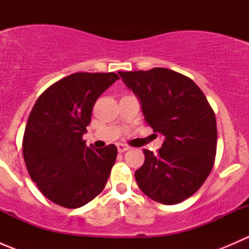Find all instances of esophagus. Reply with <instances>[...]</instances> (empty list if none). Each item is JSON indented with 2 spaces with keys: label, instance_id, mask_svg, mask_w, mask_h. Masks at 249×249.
<instances>
[{
  "label": "esophagus",
  "instance_id": "1",
  "mask_svg": "<svg viewBox=\"0 0 249 249\" xmlns=\"http://www.w3.org/2000/svg\"><path fill=\"white\" fill-rule=\"evenodd\" d=\"M117 148H118V152H119V153H124V152H126L127 149H129V147H127V145H125V144H123V143H118Z\"/></svg>",
  "mask_w": 249,
  "mask_h": 249
}]
</instances>
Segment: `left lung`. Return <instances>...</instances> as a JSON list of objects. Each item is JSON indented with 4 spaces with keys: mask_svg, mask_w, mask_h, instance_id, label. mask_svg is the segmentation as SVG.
<instances>
[{
    "mask_svg": "<svg viewBox=\"0 0 249 249\" xmlns=\"http://www.w3.org/2000/svg\"><path fill=\"white\" fill-rule=\"evenodd\" d=\"M139 97L144 120L165 137L157 154L143 149L135 172L140 189L154 201L175 205L200 189L217 152V123L202 90L190 78L162 67L118 72Z\"/></svg>",
    "mask_w": 249,
    "mask_h": 249,
    "instance_id": "8db88e82",
    "label": "left lung"
}]
</instances>
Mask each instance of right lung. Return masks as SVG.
<instances>
[{
	"label": "right lung",
	"mask_w": 249,
	"mask_h": 249,
	"mask_svg": "<svg viewBox=\"0 0 249 249\" xmlns=\"http://www.w3.org/2000/svg\"><path fill=\"white\" fill-rule=\"evenodd\" d=\"M117 79L113 72H78L37 99L25 127L22 154L30 177L50 201L78 208L104 190L117 147H87L83 135L96 100Z\"/></svg>",
	"instance_id": "obj_1"
}]
</instances>
